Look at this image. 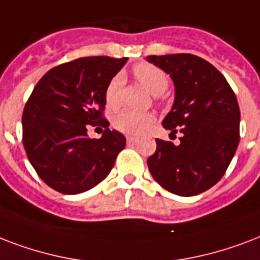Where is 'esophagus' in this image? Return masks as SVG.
Segmentation results:
<instances>
[{"mask_svg":"<svg viewBox=\"0 0 260 260\" xmlns=\"http://www.w3.org/2000/svg\"><path fill=\"white\" fill-rule=\"evenodd\" d=\"M137 141H138V138H137V137H133V136H127V137H126V142H127L128 145H130V144H136Z\"/></svg>","mask_w":260,"mask_h":260,"instance_id":"obj_1","label":"esophagus"}]
</instances>
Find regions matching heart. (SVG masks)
Returning a JSON list of instances; mask_svg holds the SVG:
<instances>
[{"instance_id": "obj_1", "label": "heart", "mask_w": 260, "mask_h": 260, "mask_svg": "<svg viewBox=\"0 0 260 260\" xmlns=\"http://www.w3.org/2000/svg\"><path fill=\"white\" fill-rule=\"evenodd\" d=\"M133 74L150 93L154 94L156 100L161 99V93L168 88V84H170L168 74L162 69L148 62L137 63L133 68ZM122 82H123L122 76L116 74L107 84L104 98L110 108H116L120 104ZM153 122H154V115L152 112H140L133 111V110H122L112 119V124L116 130L124 134H130V136H137V134L146 132L152 126Z\"/></svg>"}]
</instances>
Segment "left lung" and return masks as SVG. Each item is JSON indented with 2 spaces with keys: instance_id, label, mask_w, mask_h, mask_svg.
I'll return each mask as SVG.
<instances>
[{
  "instance_id": "8db88e82",
  "label": "left lung",
  "mask_w": 260,
  "mask_h": 260,
  "mask_svg": "<svg viewBox=\"0 0 260 260\" xmlns=\"http://www.w3.org/2000/svg\"><path fill=\"white\" fill-rule=\"evenodd\" d=\"M171 76L175 103L162 126L182 133L180 144L156 140L148 158L154 180L167 191L192 197L209 190L228 170L240 140L236 94L218 70L192 54L146 57Z\"/></svg>"
}]
</instances>
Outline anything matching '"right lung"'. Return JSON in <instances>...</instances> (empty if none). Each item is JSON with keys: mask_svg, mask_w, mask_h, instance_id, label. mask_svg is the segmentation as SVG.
Returning a JSON list of instances; mask_svg holds the SVG:
<instances>
[{"mask_svg": "<svg viewBox=\"0 0 260 260\" xmlns=\"http://www.w3.org/2000/svg\"><path fill=\"white\" fill-rule=\"evenodd\" d=\"M127 58L84 57L50 69L32 90L23 111L27 157L47 186L62 194H80L111 172L126 138L108 128L104 118L107 84ZM88 124L105 127L89 139Z\"/></svg>", "mask_w": 260, "mask_h": 260, "instance_id": "1", "label": "right lung"}]
</instances>
